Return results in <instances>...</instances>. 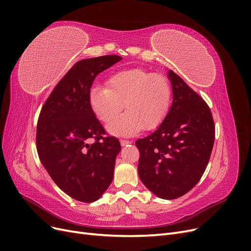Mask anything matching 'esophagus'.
I'll return each mask as SVG.
<instances>
[{
    "mask_svg": "<svg viewBox=\"0 0 251 251\" xmlns=\"http://www.w3.org/2000/svg\"><path fill=\"white\" fill-rule=\"evenodd\" d=\"M131 143V141L130 140H125V139H120V144L123 147H126V146H127V144H130Z\"/></svg>",
    "mask_w": 251,
    "mask_h": 251,
    "instance_id": "esophagus-1",
    "label": "esophagus"
}]
</instances>
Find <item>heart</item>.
<instances>
[{
    "instance_id": "heart-1",
    "label": "heart",
    "mask_w": 251,
    "mask_h": 251,
    "mask_svg": "<svg viewBox=\"0 0 251 251\" xmlns=\"http://www.w3.org/2000/svg\"><path fill=\"white\" fill-rule=\"evenodd\" d=\"M170 82L161 74L142 68L113 73L107 87L97 85L90 90L89 103L96 117L109 121L123 108L127 112L108 126L116 135H134L141 128L154 130L165 119L170 109Z\"/></svg>"
}]
</instances>
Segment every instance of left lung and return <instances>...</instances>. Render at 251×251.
<instances>
[{
  "label": "left lung",
  "mask_w": 251,
  "mask_h": 251,
  "mask_svg": "<svg viewBox=\"0 0 251 251\" xmlns=\"http://www.w3.org/2000/svg\"><path fill=\"white\" fill-rule=\"evenodd\" d=\"M173 103L163 123L136 141L142 183L162 199H176L198 183L215 142L208 104L178 74L169 71Z\"/></svg>",
  "instance_id": "1"
}]
</instances>
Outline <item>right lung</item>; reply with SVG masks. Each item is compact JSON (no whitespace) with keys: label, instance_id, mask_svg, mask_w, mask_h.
Returning <instances> with one entry per match:
<instances>
[{"label":"right lung","instance_id":"right-lung-1","mask_svg":"<svg viewBox=\"0 0 251 251\" xmlns=\"http://www.w3.org/2000/svg\"><path fill=\"white\" fill-rule=\"evenodd\" d=\"M120 60L118 55L79 60L52 90L37 120L43 165L63 192L80 202L96 201L113 180L120 142L96 118L89 93L97 75Z\"/></svg>","mask_w":251,"mask_h":251}]
</instances>
